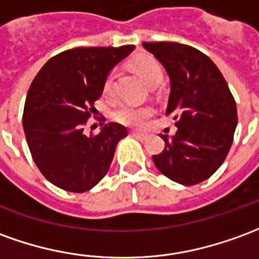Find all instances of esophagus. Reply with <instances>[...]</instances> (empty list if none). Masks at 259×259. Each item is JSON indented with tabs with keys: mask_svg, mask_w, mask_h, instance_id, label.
<instances>
[{
	"mask_svg": "<svg viewBox=\"0 0 259 259\" xmlns=\"http://www.w3.org/2000/svg\"><path fill=\"white\" fill-rule=\"evenodd\" d=\"M130 135L133 136V137H136V139H139V140H142V142L146 139V136L142 135V133H137V132H132Z\"/></svg>",
	"mask_w": 259,
	"mask_h": 259,
	"instance_id": "obj_1",
	"label": "esophagus"
}]
</instances>
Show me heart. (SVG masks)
I'll return each instance as SVG.
<instances>
[{
  "mask_svg": "<svg viewBox=\"0 0 259 259\" xmlns=\"http://www.w3.org/2000/svg\"><path fill=\"white\" fill-rule=\"evenodd\" d=\"M133 67L137 74L142 77V79L147 84L150 88H154L160 84L164 77V71L160 63L150 57V56H142L137 57L133 61ZM113 84V74H109L104 81V94L109 95ZM153 115V111L148 106H136L132 104H119L112 113L113 119L119 123L126 124V126H133V127H140L148 120V117Z\"/></svg>",
  "mask_w": 259,
  "mask_h": 259,
  "instance_id": "b5f03b06",
  "label": "heart"
}]
</instances>
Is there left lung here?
I'll list each match as a JSON object with an SVG mask.
<instances>
[{
    "label": "left lung",
    "mask_w": 259,
    "mask_h": 259,
    "mask_svg": "<svg viewBox=\"0 0 259 259\" xmlns=\"http://www.w3.org/2000/svg\"><path fill=\"white\" fill-rule=\"evenodd\" d=\"M169 77L165 115L177 133L162 136L165 148L153 155L161 174L181 185L210 178L223 164L237 126V106L216 64L198 49L174 43H143Z\"/></svg>",
    "instance_id": "left-lung-1"
}]
</instances>
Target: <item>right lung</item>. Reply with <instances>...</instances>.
I'll return each instance as SVG.
<instances>
[{"mask_svg": "<svg viewBox=\"0 0 259 259\" xmlns=\"http://www.w3.org/2000/svg\"><path fill=\"white\" fill-rule=\"evenodd\" d=\"M133 50V45L66 50L33 79L23 108V132L35 164L53 185L85 192L108 172L127 130L111 122L98 135H85L84 124L104 92L105 78Z\"/></svg>", "mask_w": 259, "mask_h": 259, "instance_id": "add662e5", "label": "right lung"}]
</instances>
